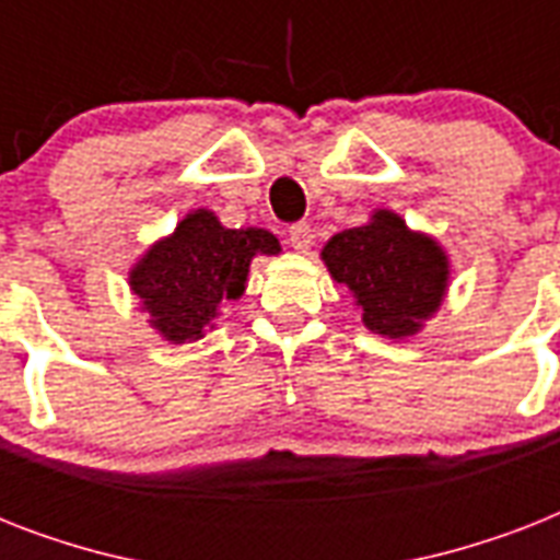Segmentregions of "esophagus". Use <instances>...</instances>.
Listing matches in <instances>:
<instances>
[{
	"label": "esophagus",
	"instance_id": "1",
	"mask_svg": "<svg viewBox=\"0 0 560 560\" xmlns=\"http://www.w3.org/2000/svg\"><path fill=\"white\" fill-rule=\"evenodd\" d=\"M288 241L296 253H307L311 244H314V229L307 226V223H293L288 232Z\"/></svg>",
	"mask_w": 560,
	"mask_h": 560
}]
</instances>
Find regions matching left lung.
I'll list each match as a JSON object with an SVG mask.
<instances>
[{
	"instance_id": "obj_1",
	"label": "left lung",
	"mask_w": 560,
	"mask_h": 560,
	"mask_svg": "<svg viewBox=\"0 0 560 560\" xmlns=\"http://www.w3.org/2000/svg\"><path fill=\"white\" fill-rule=\"evenodd\" d=\"M319 258L349 288L369 331L389 340L424 331L451 288V255L392 209H374L363 226L337 232Z\"/></svg>"
}]
</instances>
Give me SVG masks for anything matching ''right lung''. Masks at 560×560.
<instances>
[{
	"instance_id": "add662e5",
	"label": "right lung",
	"mask_w": 560,
	"mask_h": 560,
	"mask_svg": "<svg viewBox=\"0 0 560 560\" xmlns=\"http://www.w3.org/2000/svg\"><path fill=\"white\" fill-rule=\"evenodd\" d=\"M279 253V237L267 229H229L211 209H191L136 258L127 284L153 331L183 346L202 340L220 307L244 296L255 255Z\"/></svg>"
}]
</instances>
